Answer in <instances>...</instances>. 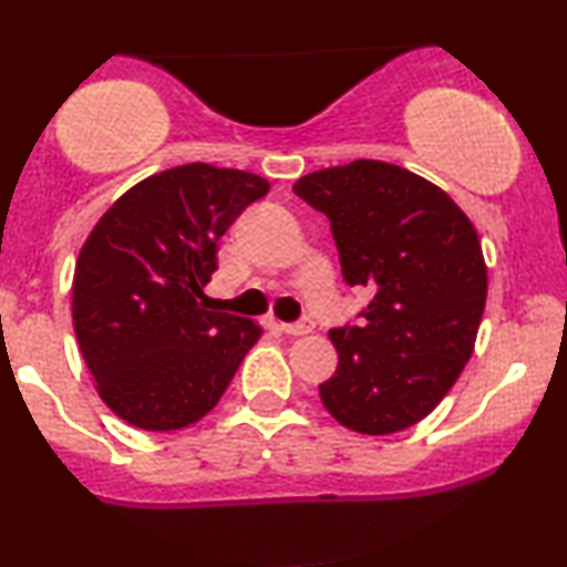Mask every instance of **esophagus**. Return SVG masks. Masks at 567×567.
I'll return each mask as SVG.
<instances>
[{
    "instance_id": "34e87169",
    "label": "esophagus",
    "mask_w": 567,
    "mask_h": 567,
    "mask_svg": "<svg viewBox=\"0 0 567 567\" xmlns=\"http://www.w3.org/2000/svg\"><path fill=\"white\" fill-rule=\"evenodd\" d=\"M279 330H282L285 336H306L315 330V322L311 320H301V322H282L279 324Z\"/></svg>"
}]
</instances>
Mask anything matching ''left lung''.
<instances>
[{"mask_svg": "<svg viewBox=\"0 0 567 567\" xmlns=\"http://www.w3.org/2000/svg\"><path fill=\"white\" fill-rule=\"evenodd\" d=\"M292 192L330 218L343 279L373 292L360 324L328 333L338 368L322 405L370 437L419 424L477 341L487 296L477 229L432 181L379 159L309 173Z\"/></svg>", "mask_w": 567, "mask_h": 567, "instance_id": "left-lung-1", "label": "left lung"}]
</instances>
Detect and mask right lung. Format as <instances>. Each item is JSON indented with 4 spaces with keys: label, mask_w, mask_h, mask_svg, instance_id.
Here are the masks:
<instances>
[{
    "label": "right lung",
    "mask_w": 567,
    "mask_h": 567,
    "mask_svg": "<svg viewBox=\"0 0 567 567\" xmlns=\"http://www.w3.org/2000/svg\"><path fill=\"white\" fill-rule=\"evenodd\" d=\"M269 192L231 167H171L127 188L84 239L71 317L101 400L143 432L197 424L264 328L202 306L218 239Z\"/></svg>",
    "instance_id": "1"
}]
</instances>
